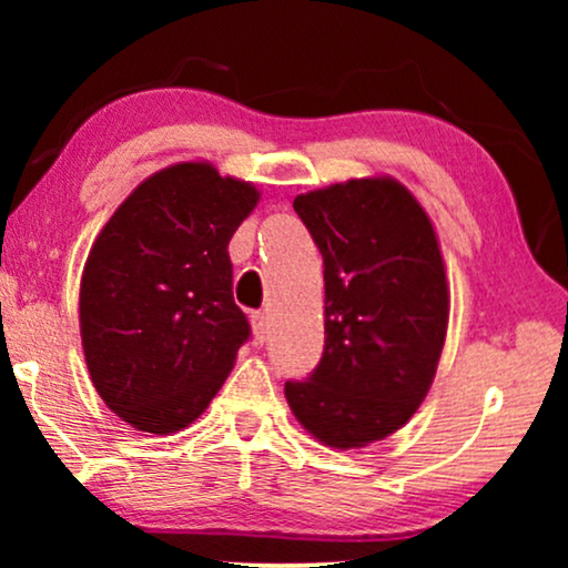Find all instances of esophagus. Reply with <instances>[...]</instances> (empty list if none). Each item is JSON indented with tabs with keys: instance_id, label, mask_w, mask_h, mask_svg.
Segmentation results:
<instances>
[{
	"instance_id": "esophagus-1",
	"label": "esophagus",
	"mask_w": 568,
	"mask_h": 568,
	"mask_svg": "<svg viewBox=\"0 0 568 568\" xmlns=\"http://www.w3.org/2000/svg\"><path fill=\"white\" fill-rule=\"evenodd\" d=\"M251 321H253L255 341H258V344H263V341L268 338V317H266V313H253Z\"/></svg>"
}]
</instances>
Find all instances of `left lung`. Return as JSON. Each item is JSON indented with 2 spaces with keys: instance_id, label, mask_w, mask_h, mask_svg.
I'll return each mask as SVG.
<instances>
[{
  "instance_id": "left-lung-1",
  "label": "left lung",
  "mask_w": 568,
  "mask_h": 568,
  "mask_svg": "<svg viewBox=\"0 0 568 568\" xmlns=\"http://www.w3.org/2000/svg\"><path fill=\"white\" fill-rule=\"evenodd\" d=\"M325 278V346L284 385L297 422L336 449L398 432L429 393L449 292L422 204L393 178H362L294 199Z\"/></svg>"
}]
</instances>
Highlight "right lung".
Listing matches in <instances>:
<instances>
[{
    "label": "right lung",
    "instance_id": "obj_1",
    "mask_svg": "<svg viewBox=\"0 0 568 568\" xmlns=\"http://www.w3.org/2000/svg\"><path fill=\"white\" fill-rule=\"evenodd\" d=\"M255 204L251 183L181 162L136 185L92 243L80 286L84 362L105 406L134 429L196 422L251 338L227 245Z\"/></svg>",
    "mask_w": 568,
    "mask_h": 568
}]
</instances>
